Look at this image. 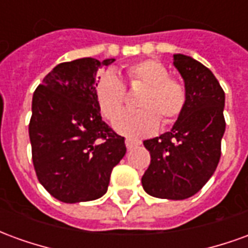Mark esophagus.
I'll return each mask as SVG.
<instances>
[{"label": "esophagus", "instance_id": "34e87169", "mask_svg": "<svg viewBox=\"0 0 248 248\" xmlns=\"http://www.w3.org/2000/svg\"><path fill=\"white\" fill-rule=\"evenodd\" d=\"M140 145V140H130V138H126V147L129 149V150H131L133 147H135V146Z\"/></svg>", "mask_w": 248, "mask_h": 248}]
</instances>
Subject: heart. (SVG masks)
Segmentation results:
<instances>
[{"label":"heart","mask_w":248,"mask_h":248,"mask_svg":"<svg viewBox=\"0 0 248 248\" xmlns=\"http://www.w3.org/2000/svg\"><path fill=\"white\" fill-rule=\"evenodd\" d=\"M170 71L158 60H145L127 67L131 85L146 86L138 99V110L124 111L115 121L118 133L133 138L155 133L159 119L171 124L186 108L187 89L179 78L169 76ZM95 99L103 117L114 121L124 108L126 87L113 71H105L95 85Z\"/></svg>","instance_id":"obj_1"}]
</instances>
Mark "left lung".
<instances>
[{
	"instance_id": "obj_1",
	"label": "left lung",
	"mask_w": 248,
	"mask_h": 248,
	"mask_svg": "<svg viewBox=\"0 0 248 248\" xmlns=\"http://www.w3.org/2000/svg\"><path fill=\"white\" fill-rule=\"evenodd\" d=\"M187 89L186 108L172 129L143 145L150 151L142 186L151 197L186 199L202 188L218 166L226 130L224 92L210 69L191 57L174 54Z\"/></svg>"
}]
</instances>
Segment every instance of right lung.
<instances>
[{"mask_svg": "<svg viewBox=\"0 0 248 248\" xmlns=\"http://www.w3.org/2000/svg\"><path fill=\"white\" fill-rule=\"evenodd\" d=\"M99 62H62L35 89L29 137L35 174L58 201H94L108 191L114 166L126 154L124 138L101 117L95 99Z\"/></svg>", "mask_w": 248, "mask_h": 248, "instance_id": "right-lung-1", "label": "right lung"}]
</instances>
